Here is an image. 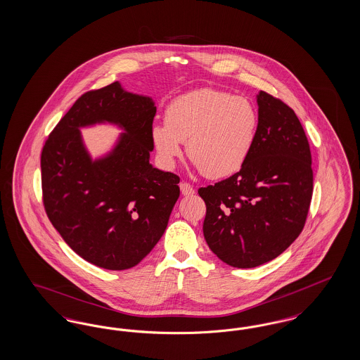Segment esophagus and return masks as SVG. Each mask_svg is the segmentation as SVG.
Masks as SVG:
<instances>
[{"label":"esophagus","instance_id":"esophagus-1","mask_svg":"<svg viewBox=\"0 0 360 360\" xmlns=\"http://www.w3.org/2000/svg\"><path fill=\"white\" fill-rule=\"evenodd\" d=\"M179 188H181V193L184 194V195H193L194 194V188L191 185H188L186 182H182L181 185H179Z\"/></svg>","mask_w":360,"mask_h":360}]
</instances>
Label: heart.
Listing matches in <instances>:
<instances>
[{
    "mask_svg": "<svg viewBox=\"0 0 360 360\" xmlns=\"http://www.w3.org/2000/svg\"><path fill=\"white\" fill-rule=\"evenodd\" d=\"M166 122H155L151 140L160 162L172 169L184 154L209 178L239 172L254 150L259 116L245 98L214 89H198L172 100Z\"/></svg>",
    "mask_w": 360,
    "mask_h": 360,
    "instance_id": "heart-1",
    "label": "heart"
}]
</instances>
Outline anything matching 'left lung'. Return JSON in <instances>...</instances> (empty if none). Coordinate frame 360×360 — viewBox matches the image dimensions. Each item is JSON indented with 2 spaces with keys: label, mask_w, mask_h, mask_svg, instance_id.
I'll list each match as a JSON object with an SVG mask.
<instances>
[{
  "label": "left lung",
  "mask_w": 360,
  "mask_h": 360,
  "mask_svg": "<svg viewBox=\"0 0 360 360\" xmlns=\"http://www.w3.org/2000/svg\"><path fill=\"white\" fill-rule=\"evenodd\" d=\"M257 103V141L244 166L198 190L206 243L238 269L273 260L300 236L313 193L308 139L294 110L266 91Z\"/></svg>",
  "instance_id": "left-lung-1"
}]
</instances>
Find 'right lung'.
Returning a JSON list of instances; mask_svg holds the SVG:
<instances>
[{
	"instance_id": "add662e5",
	"label": "right lung",
	"mask_w": 360,
	"mask_h": 360,
	"mask_svg": "<svg viewBox=\"0 0 360 360\" xmlns=\"http://www.w3.org/2000/svg\"><path fill=\"white\" fill-rule=\"evenodd\" d=\"M156 106L120 82L89 91L52 131L41 153L47 216L70 248L106 270H127L163 236L179 197V176L150 163ZM113 124L122 134L93 158L80 129Z\"/></svg>"
}]
</instances>
